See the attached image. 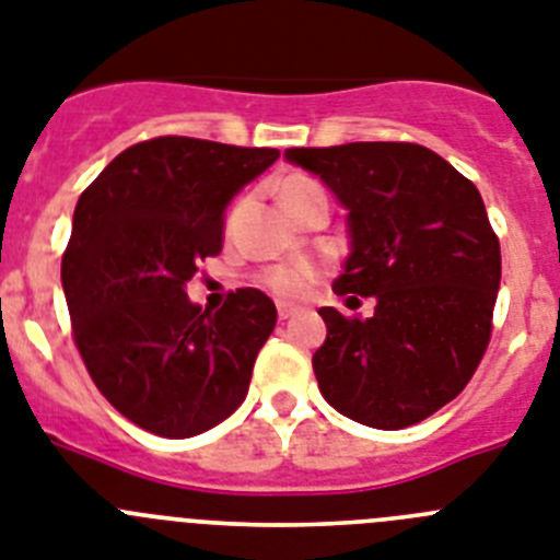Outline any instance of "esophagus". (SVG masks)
I'll return each mask as SVG.
<instances>
[{
  "instance_id": "esophagus-1",
  "label": "esophagus",
  "mask_w": 560,
  "mask_h": 560,
  "mask_svg": "<svg viewBox=\"0 0 560 560\" xmlns=\"http://www.w3.org/2000/svg\"><path fill=\"white\" fill-rule=\"evenodd\" d=\"M298 312H300L298 305H289V303H280V305H277V317H280V319L294 317V314H298Z\"/></svg>"
}]
</instances>
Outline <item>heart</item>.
I'll list each match as a JSON object with an SVG mask.
<instances>
[{
    "instance_id": "obj_1",
    "label": "heart",
    "mask_w": 560,
    "mask_h": 560,
    "mask_svg": "<svg viewBox=\"0 0 560 560\" xmlns=\"http://www.w3.org/2000/svg\"><path fill=\"white\" fill-rule=\"evenodd\" d=\"M277 195L283 200V207L289 212L305 203L314 195H326L323 184L312 175H303V172H294L289 178L280 180L277 186ZM319 277L317 266L314 262H280V266H269V269L260 275V283L283 300H300L308 294V289L314 285V280Z\"/></svg>"
}]
</instances>
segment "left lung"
Listing matches in <instances>:
<instances>
[{
  "instance_id": "left-lung-1",
  "label": "left lung",
  "mask_w": 560,
  "mask_h": 560,
  "mask_svg": "<svg viewBox=\"0 0 560 560\" xmlns=\"http://www.w3.org/2000/svg\"><path fill=\"white\" fill-rule=\"evenodd\" d=\"M285 158L348 209L351 255L334 291L376 300L368 319L319 308V394L368 428L433 417L465 390L493 331L501 248L479 189L408 141L294 147Z\"/></svg>"
}]
</instances>
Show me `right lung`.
<instances>
[{"mask_svg": "<svg viewBox=\"0 0 560 560\" xmlns=\"http://www.w3.org/2000/svg\"><path fill=\"white\" fill-rule=\"evenodd\" d=\"M277 158L161 136L113 158L75 203L61 255L75 348L104 399L155 436H198L246 399L275 303L237 289L203 312L184 289L221 255L229 200Z\"/></svg>", "mask_w": 560, "mask_h": 560, "instance_id": "right-lung-1", "label": "right lung"}]
</instances>
